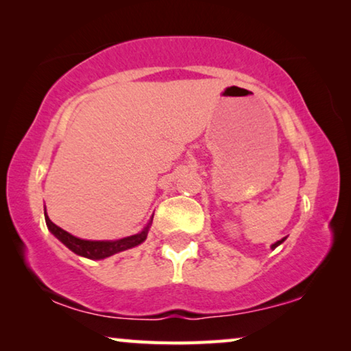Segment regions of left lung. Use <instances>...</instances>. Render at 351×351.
<instances>
[{"label":"left lung","mask_w":351,"mask_h":351,"mask_svg":"<svg viewBox=\"0 0 351 351\" xmlns=\"http://www.w3.org/2000/svg\"><path fill=\"white\" fill-rule=\"evenodd\" d=\"M285 239H287V238H282V239H279V241H276V243H274L273 245H271V249H276V247H277V245H280L282 243H284V241H285Z\"/></svg>","instance_id":"1"}]
</instances>
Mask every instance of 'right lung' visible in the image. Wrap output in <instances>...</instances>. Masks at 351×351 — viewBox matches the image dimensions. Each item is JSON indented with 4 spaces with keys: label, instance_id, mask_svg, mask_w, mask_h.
Returning <instances> with one entry per match:
<instances>
[{
    "label": "right lung",
    "instance_id": "right-lung-1",
    "mask_svg": "<svg viewBox=\"0 0 351 351\" xmlns=\"http://www.w3.org/2000/svg\"><path fill=\"white\" fill-rule=\"evenodd\" d=\"M44 216H45L47 227H49L51 234H53L58 241H61L74 254L90 260H104L107 257H112L114 254L123 252V250L137 247V245L142 244L146 239V237H148L149 227L151 223H153V217H151L149 222L146 223V227L142 230V232H138L137 234H132V237L114 239V241H91V239L77 238L69 232H66V230H62L61 227L55 226V223L50 221V217L47 216L45 208H44Z\"/></svg>",
    "mask_w": 351,
    "mask_h": 351
}]
</instances>
